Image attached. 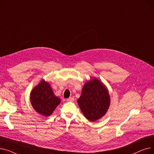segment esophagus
Masks as SVG:
<instances>
[{
	"label": "esophagus",
	"mask_w": 154,
	"mask_h": 154,
	"mask_svg": "<svg viewBox=\"0 0 154 154\" xmlns=\"http://www.w3.org/2000/svg\"><path fill=\"white\" fill-rule=\"evenodd\" d=\"M66 100H67V102H74V97H70V98L67 99Z\"/></svg>",
	"instance_id": "obj_1"
}]
</instances>
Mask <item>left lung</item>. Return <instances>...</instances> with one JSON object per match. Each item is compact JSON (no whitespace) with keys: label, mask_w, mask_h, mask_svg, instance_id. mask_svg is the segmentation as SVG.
<instances>
[{"label":"left lung","mask_w":154,"mask_h":154,"mask_svg":"<svg viewBox=\"0 0 154 154\" xmlns=\"http://www.w3.org/2000/svg\"><path fill=\"white\" fill-rule=\"evenodd\" d=\"M110 102L108 90L97 78L84 84L82 94L77 100L84 116L91 122L99 120L106 114Z\"/></svg>","instance_id":"obj_1"}]
</instances>
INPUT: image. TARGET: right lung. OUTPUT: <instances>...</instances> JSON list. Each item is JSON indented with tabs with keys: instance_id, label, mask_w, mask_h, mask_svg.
<instances>
[{
	"instance_id": "right-lung-1",
	"label": "right lung",
	"mask_w": 154,
	"mask_h": 154,
	"mask_svg": "<svg viewBox=\"0 0 154 154\" xmlns=\"http://www.w3.org/2000/svg\"><path fill=\"white\" fill-rule=\"evenodd\" d=\"M30 99L34 110L45 117L50 116L61 101L54 95L50 84L44 80L32 89Z\"/></svg>"
}]
</instances>
